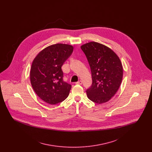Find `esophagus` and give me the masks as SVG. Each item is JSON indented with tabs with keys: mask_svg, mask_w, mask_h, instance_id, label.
<instances>
[{
	"mask_svg": "<svg viewBox=\"0 0 152 152\" xmlns=\"http://www.w3.org/2000/svg\"><path fill=\"white\" fill-rule=\"evenodd\" d=\"M76 84H79V85H81V84H82V81H81V80H80L79 81H77V82L76 83Z\"/></svg>",
	"mask_w": 152,
	"mask_h": 152,
	"instance_id": "1",
	"label": "esophagus"
}]
</instances>
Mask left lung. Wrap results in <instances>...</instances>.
<instances>
[{"mask_svg": "<svg viewBox=\"0 0 152 152\" xmlns=\"http://www.w3.org/2000/svg\"><path fill=\"white\" fill-rule=\"evenodd\" d=\"M91 68L92 83L86 91L88 99L97 104L108 101L116 94L123 79V65L108 47L92 42L81 47Z\"/></svg>", "mask_w": 152, "mask_h": 152, "instance_id": "left-lung-1", "label": "left lung"}]
</instances>
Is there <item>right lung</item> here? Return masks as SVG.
Instances as JSON below:
<instances>
[{"label": "right lung", "mask_w": 152, "mask_h": 152, "mask_svg": "<svg viewBox=\"0 0 152 152\" xmlns=\"http://www.w3.org/2000/svg\"><path fill=\"white\" fill-rule=\"evenodd\" d=\"M72 46L56 44L47 47L34 58L31 71V86L44 101L55 105L68 96L71 85L63 80L61 66L72 53Z\"/></svg>", "instance_id": "obj_1"}]
</instances>
